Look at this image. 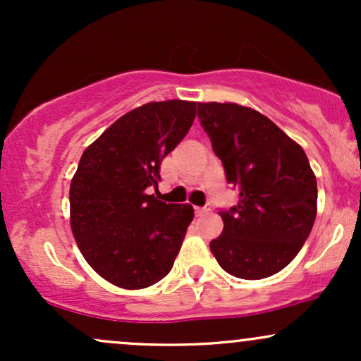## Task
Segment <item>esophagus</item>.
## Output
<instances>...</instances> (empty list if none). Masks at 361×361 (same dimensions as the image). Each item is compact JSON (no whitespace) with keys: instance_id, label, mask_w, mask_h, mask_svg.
I'll use <instances>...</instances> for the list:
<instances>
[{"instance_id":"esophagus-1","label":"esophagus","mask_w":361,"mask_h":361,"mask_svg":"<svg viewBox=\"0 0 361 361\" xmlns=\"http://www.w3.org/2000/svg\"><path fill=\"white\" fill-rule=\"evenodd\" d=\"M209 210L210 207H195V215H197V217H202V215H205Z\"/></svg>"}]
</instances>
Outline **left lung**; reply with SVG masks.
<instances>
[{
	"mask_svg": "<svg viewBox=\"0 0 361 361\" xmlns=\"http://www.w3.org/2000/svg\"><path fill=\"white\" fill-rule=\"evenodd\" d=\"M198 118L222 161L238 205L221 210L210 241L222 270L243 280L275 275L312 231L317 181L304 149L259 111L235 103H198Z\"/></svg>",
	"mask_w": 361,
	"mask_h": 361,
	"instance_id": "obj_1",
	"label": "left lung"
}]
</instances>
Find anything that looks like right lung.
<instances>
[{
    "label": "right lung",
    "mask_w": 361,
    "mask_h": 361,
    "mask_svg": "<svg viewBox=\"0 0 361 361\" xmlns=\"http://www.w3.org/2000/svg\"><path fill=\"white\" fill-rule=\"evenodd\" d=\"M197 103L152 102L111 123L82 152L69 190L71 229L98 275L120 288L151 287L171 271L193 207L164 204L149 186L188 134Z\"/></svg>",
    "instance_id": "right-lung-1"
}]
</instances>
